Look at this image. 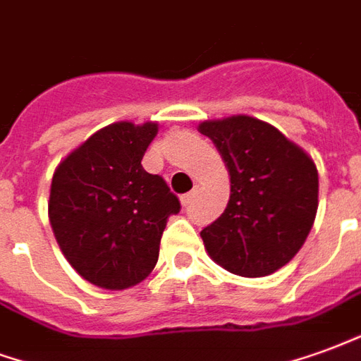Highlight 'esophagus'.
Here are the masks:
<instances>
[{"instance_id":"obj_1","label":"esophagus","mask_w":361,"mask_h":361,"mask_svg":"<svg viewBox=\"0 0 361 361\" xmlns=\"http://www.w3.org/2000/svg\"><path fill=\"white\" fill-rule=\"evenodd\" d=\"M193 199H195V191H189V193L181 195V204H183V207H188V204L193 202Z\"/></svg>"}]
</instances>
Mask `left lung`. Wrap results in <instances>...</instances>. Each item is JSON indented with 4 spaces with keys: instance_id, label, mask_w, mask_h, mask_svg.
<instances>
[{
    "instance_id": "1",
    "label": "left lung",
    "mask_w": 361,
    "mask_h": 361,
    "mask_svg": "<svg viewBox=\"0 0 361 361\" xmlns=\"http://www.w3.org/2000/svg\"><path fill=\"white\" fill-rule=\"evenodd\" d=\"M199 132L226 162L231 195L201 231L208 256L235 276L264 277L290 262L317 212V168L268 122L237 114L207 120Z\"/></svg>"
}]
</instances>
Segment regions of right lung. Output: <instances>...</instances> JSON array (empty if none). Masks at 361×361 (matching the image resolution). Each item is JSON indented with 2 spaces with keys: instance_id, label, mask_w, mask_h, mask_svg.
<instances>
[{
  "instance_id": "obj_1",
  "label": "right lung",
  "mask_w": 361,
  "mask_h": 361,
  "mask_svg": "<svg viewBox=\"0 0 361 361\" xmlns=\"http://www.w3.org/2000/svg\"><path fill=\"white\" fill-rule=\"evenodd\" d=\"M159 124L114 122L57 166L49 221L59 247L85 281L122 290L143 281L159 260L168 218L180 201L141 159Z\"/></svg>"
}]
</instances>
